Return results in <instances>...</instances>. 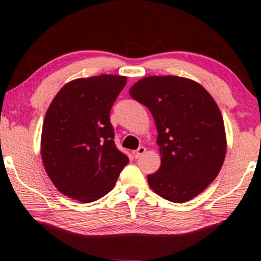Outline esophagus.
Returning a JSON list of instances; mask_svg holds the SVG:
<instances>
[{"label": "esophagus", "mask_w": 261, "mask_h": 261, "mask_svg": "<svg viewBox=\"0 0 261 261\" xmlns=\"http://www.w3.org/2000/svg\"><path fill=\"white\" fill-rule=\"evenodd\" d=\"M145 152H146V148H145L144 146H140V147L138 148L137 151L133 152V154H134L135 158H140L141 155H143V154L145 153Z\"/></svg>", "instance_id": "1"}]
</instances>
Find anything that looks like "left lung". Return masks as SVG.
<instances>
[{
    "label": "left lung",
    "mask_w": 261,
    "mask_h": 261,
    "mask_svg": "<svg viewBox=\"0 0 261 261\" xmlns=\"http://www.w3.org/2000/svg\"><path fill=\"white\" fill-rule=\"evenodd\" d=\"M132 98L151 111L162 163L147 175L152 191L169 201L192 200L217 177L226 153L221 110L200 84L181 76H146Z\"/></svg>",
    "instance_id": "left-lung-1"
}]
</instances>
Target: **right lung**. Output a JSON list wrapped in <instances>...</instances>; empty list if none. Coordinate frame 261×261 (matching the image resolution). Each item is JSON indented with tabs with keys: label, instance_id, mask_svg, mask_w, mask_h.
Instances as JSON below:
<instances>
[{
	"label": "right lung",
	"instance_id": "add662e5",
	"mask_svg": "<svg viewBox=\"0 0 261 261\" xmlns=\"http://www.w3.org/2000/svg\"><path fill=\"white\" fill-rule=\"evenodd\" d=\"M127 77H80L66 84L44 117L40 153L55 187L67 197L92 202L108 194L128 164L116 147L110 109Z\"/></svg>",
	"mask_w": 261,
	"mask_h": 261
}]
</instances>
